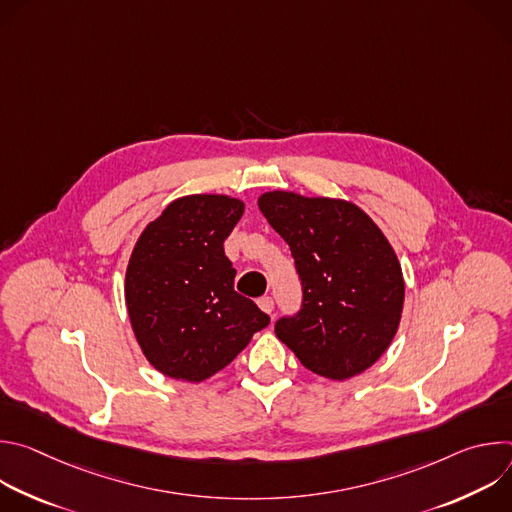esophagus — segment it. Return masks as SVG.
I'll use <instances>...</instances> for the list:
<instances>
[{"label":"esophagus","instance_id":"1","mask_svg":"<svg viewBox=\"0 0 512 512\" xmlns=\"http://www.w3.org/2000/svg\"><path fill=\"white\" fill-rule=\"evenodd\" d=\"M257 306H259L261 312H265V314H271V312H273V300H271L269 296L259 298V300H257Z\"/></svg>","mask_w":512,"mask_h":512}]
</instances>
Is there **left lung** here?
Masks as SVG:
<instances>
[{
  "mask_svg": "<svg viewBox=\"0 0 512 512\" xmlns=\"http://www.w3.org/2000/svg\"><path fill=\"white\" fill-rule=\"evenodd\" d=\"M257 204L289 245L304 287L300 314L275 324L277 338L330 381L373 367L397 334L405 302L401 263L383 231L342 198L271 190Z\"/></svg>",
  "mask_w": 512,
  "mask_h": 512,
  "instance_id": "1",
  "label": "left lung"
}]
</instances>
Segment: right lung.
<instances>
[{"label": "right lung", "mask_w": 512, "mask_h": 512, "mask_svg": "<svg viewBox=\"0 0 512 512\" xmlns=\"http://www.w3.org/2000/svg\"><path fill=\"white\" fill-rule=\"evenodd\" d=\"M245 202L227 194L172 200L145 227L125 271V304L135 340L156 371L200 383L223 371L269 324L235 291L223 243Z\"/></svg>", "instance_id": "right-lung-1"}]
</instances>
